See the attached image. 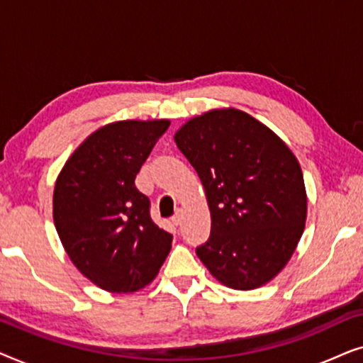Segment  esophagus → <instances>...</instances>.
<instances>
[{"label":"esophagus","instance_id":"esophagus-1","mask_svg":"<svg viewBox=\"0 0 363 363\" xmlns=\"http://www.w3.org/2000/svg\"><path fill=\"white\" fill-rule=\"evenodd\" d=\"M180 221H182V210H178L177 215L172 218V223H173V225H175V226H178V225H180Z\"/></svg>","mask_w":363,"mask_h":363}]
</instances>
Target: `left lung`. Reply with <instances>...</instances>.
<instances>
[{
  "label": "left lung",
  "mask_w": 363,
  "mask_h": 363,
  "mask_svg": "<svg viewBox=\"0 0 363 363\" xmlns=\"http://www.w3.org/2000/svg\"><path fill=\"white\" fill-rule=\"evenodd\" d=\"M173 138L200 177L211 213V235L196 247L200 261L231 289L267 284L306 228L296 155L269 127L233 107L190 118Z\"/></svg>",
  "instance_id": "1"
}]
</instances>
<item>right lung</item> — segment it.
I'll use <instances>...</instances> for the list:
<instances>
[{"label":"right lung","mask_w":363,"mask_h":363,"mask_svg":"<svg viewBox=\"0 0 363 363\" xmlns=\"http://www.w3.org/2000/svg\"><path fill=\"white\" fill-rule=\"evenodd\" d=\"M170 125L118 121L92 132L57 175L52 216L59 240L81 274L108 292H135L155 279L172 235L150 218L135 177Z\"/></svg>","instance_id":"obj_1"}]
</instances>
